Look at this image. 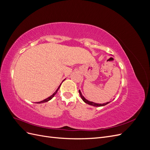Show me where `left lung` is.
<instances>
[{
  "label": "left lung",
  "instance_id": "1",
  "mask_svg": "<svg viewBox=\"0 0 150 150\" xmlns=\"http://www.w3.org/2000/svg\"><path fill=\"white\" fill-rule=\"evenodd\" d=\"M79 94L80 96L81 97V98H82V99L83 100V101L86 103H87L88 104H89V105H91V106H96V107H98V106H105L107 104L110 103V102H108L106 103H104V104H98V103H93V102H91V101H89L88 100H87V99H86L84 96L82 95V94H81L80 90H79Z\"/></svg>",
  "mask_w": 150,
  "mask_h": 150
}]
</instances>
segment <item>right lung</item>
<instances>
[{
  "label": "right lung",
  "instance_id": "add662e5",
  "mask_svg": "<svg viewBox=\"0 0 150 150\" xmlns=\"http://www.w3.org/2000/svg\"><path fill=\"white\" fill-rule=\"evenodd\" d=\"M61 85V84H60ZM60 86H59V87H58V88H57V89L56 91V92L55 93H54L52 95H51V96H49V98H46V99H44V100H43V101H40V102H38V103H38V104H39V103H45V102H47L48 101H49V100H51V99L54 96V95H55L56 93H57V91L59 90V88H60Z\"/></svg>",
  "mask_w": 150,
  "mask_h": 150
}]
</instances>
